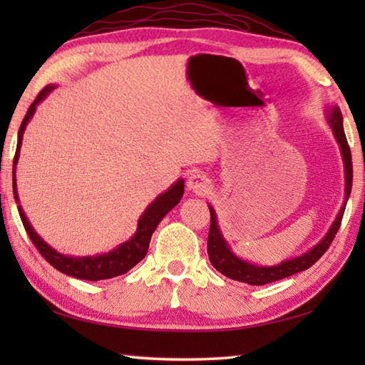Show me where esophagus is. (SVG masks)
I'll return each mask as SVG.
<instances>
[{"mask_svg": "<svg viewBox=\"0 0 365 365\" xmlns=\"http://www.w3.org/2000/svg\"><path fill=\"white\" fill-rule=\"evenodd\" d=\"M187 188H188V191L195 192V195L204 196V195H207L208 191H210L212 185H210V180H208V178L204 174L196 173V174H191L188 177Z\"/></svg>", "mask_w": 365, "mask_h": 365, "instance_id": "1", "label": "esophagus"}]
</instances>
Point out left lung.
I'll list each match as a JSON object with an SVG mask.
<instances>
[{"mask_svg":"<svg viewBox=\"0 0 365 365\" xmlns=\"http://www.w3.org/2000/svg\"><path fill=\"white\" fill-rule=\"evenodd\" d=\"M327 122L339 144L340 155H342V160H344V169H345V199L336 216V220L332 221L331 227L328 229L327 235H324L314 247H311V250L306 251L304 254L297 255V257L287 259L281 263H277V265H257V263H252L250 260L238 257V255L232 251V247L226 242V238L222 237V232L218 224V216H216L215 208L208 204L212 218H210V232H208L207 252L212 265L218 269L221 274L234 279V281H240L250 285H265L269 282L279 281V279L301 273V271L312 267L314 263L319 260L324 252H327L329 245L332 243V240H334L337 234L340 222H342L346 200L350 197L351 183H353L351 152H350V147H348L346 136L344 131L342 113H340V108L337 105H331L327 108Z\"/></svg>","mask_w":365,"mask_h":365,"instance_id":"obj_1","label":"left lung"}]
</instances>
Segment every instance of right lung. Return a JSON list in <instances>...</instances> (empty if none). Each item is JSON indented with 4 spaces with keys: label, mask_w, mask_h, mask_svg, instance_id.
Returning <instances> with one entry per match:
<instances>
[{
    "label": "right lung",
    "mask_w": 365,
    "mask_h": 365,
    "mask_svg": "<svg viewBox=\"0 0 365 365\" xmlns=\"http://www.w3.org/2000/svg\"><path fill=\"white\" fill-rule=\"evenodd\" d=\"M54 88H56L54 84H50V86H45L41 91V94L37 96V98L28 108V113L19 130L17 150H15L14 166H12V188H14V199L15 202H17L21 222L28 232L31 242H33L34 246L37 247V251L43 255L46 262L51 263V265L58 271H61V273L76 277V279H84V281H102V279H111L115 276L125 274L127 271H130L135 265H138V263L145 257L155 229H157L160 221L165 218V216L173 210L178 202H180L185 191V180L183 178H178V180L170 185L165 192H161V195L155 197V200H152V202L147 205V208L143 212V215L139 216L138 227L133 237H130L127 242L115 246L113 251L78 257V255H67L54 250V247H51L48 243H46L45 240L34 230V227L31 226L25 210H23L20 205L19 191H17V178H15V170H17L23 133H25L28 122L33 119V115L37 110V105L41 103Z\"/></svg>",
    "instance_id": "1"
}]
</instances>
